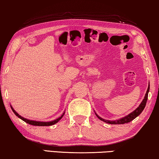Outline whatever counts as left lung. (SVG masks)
Instances as JSON below:
<instances>
[{"label": "left lung", "mask_w": 159, "mask_h": 159, "mask_svg": "<svg viewBox=\"0 0 159 159\" xmlns=\"http://www.w3.org/2000/svg\"><path fill=\"white\" fill-rule=\"evenodd\" d=\"M149 90H150V84L148 85V89H147V91H146V95H145L144 97V99L143 100L142 102L140 103V104L139 105V107H138V108L135 109L133 112L129 113L128 115L125 116V117H122V118H120L119 120H105V119H103L101 117H99V115H97V113L95 112L96 115H97V117L99 118L100 120H102V121L106 122V123H108V124H111V125H120V124H125V123H128V122H131L132 120H133L134 119H135L136 117H138V116H139L140 115V113L142 112L143 111V109L145 108V107H146V102H147V99H148V92H149Z\"/></svg>", "instance_id": "1"}]
</instances>
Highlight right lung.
Returning a JSON list of instances; mask_svg holds the SVG:
<instances>
[{"label": "right lung", "instance_id": "add662e5", "mask_svg": "<svg viewBox=\"0 0 159 159\" xmlns=\"http://www.w3.org/2000/svg\"><path fill=\"white\" fill-rule=\"evenodd\" d=\"M11 106V108L12 111H13V113L15 114L18 117L20 118V119L23 120V121H24L25 122H26V123L30 124V125H34V126H50V125H53L55 124H56L57 122H58L60 121V120L62 119V117H63L64 115H65V112H63V114L60 116V117H58L57 119L55 120H52V121H50V122H41V121H35V120H28L26 119V118H24L23 117H21V115H19V114H18L16 111L14 109H13V108L12 107L11 105L10 104Z\"/></svg>", "mask_w": 159, "mask_h": 159}]
</instances>
